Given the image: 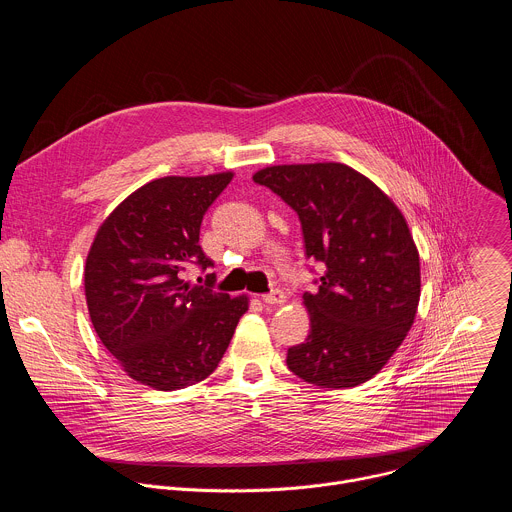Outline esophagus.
Masks as SVG:
<instances>
[{"label": "esophagus", "mask_w": 512, "mask_h": 512, "mask_svg": "<svg viewBox=\"0 0 512 512\" xmlns=\"http://www.w3.org/2000/svg\"><path fill=\"white\" fill-rule=\"evenodd\" d=\"M261 300H263V304H267V306H279V304L285 302V296H283V291L275 289V291H271V294L261 296Z\"/></svg>", "instance_id": "1"}]
</instances>
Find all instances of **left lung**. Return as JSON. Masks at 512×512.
<instances>
[{
    "label": "left lung",
    "mask_w": 512,
    "mask_h": 512,
    "mask_svg": "<svg viewBox=\"0 0 512 512\" xmlns=\"http://www.w3.org/2000/svg\"><path fill=\"white\" fill-rule=\"evenodd\" d=\"M300 216L306 255L326 265L306 342L287 350L289 371L322 389L373 379L413 326L419 251L399 206L364 174L338 162L281 164L253 174Z\"/></svg>",
    "instance_id": "8db88e82"
}]
</instances>
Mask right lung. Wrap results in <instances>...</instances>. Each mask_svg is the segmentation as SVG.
<instances>
[{"instance_id": "right-lung-1", "label": "right lung", "mask_w": 512, "mask_h": 512, "mask_svg": "<svg viewBox=\"0 0 512 512\" xmlns=\"http://www.w3.org/2000/svg\"><path fill=\"white\" fill-rule=\"evenodd\" d=\"M233 172L164 176L131 192L101 223L85 263V298L103 346L133 381L178 391L221 362L249 298L184 279L212 261L198 245L202 216Z\"/></svg>"}]
</instances>
